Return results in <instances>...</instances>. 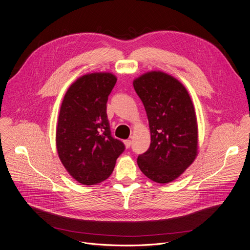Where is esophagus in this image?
I'll list each match as a JSON object with an SVG mask.
<instances>
[{
  "label": "esophagus",
  "instance_id": "1",
  "mask_svg": "<svg viewBox=\"0 0 250 250\" xmlns=\"http://www.w3.org/2000/svg\"><path fill=\"white\" fill-rule=\"evenodd\" d=\"M124 144H125V146H126L127 148H129V147L131 146V145H132V142H131V140H125V141H124Z\"/></svg>",
  "mask_w": 250,
  "mask_h": 250
}]
</instances>
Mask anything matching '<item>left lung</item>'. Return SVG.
Segmentation results:
<instances>
[{"instance_id": "left-lung-1", "label": "left lung", "mask_w": 250, "mask_h": 250, "mask_svg": "<svg viewBox=\"0 0 250 250\" xmlns=\"http://www.w3.org/2000/svg\"><path fill=\"white\" fill-rule=\"evenodd\" d=\"M146 111L150 146L138 156L141 171L165 184L177 179L197 154V122L190 97L176 78L147 72L133 82Z\"/></svg>"}]
</instances>
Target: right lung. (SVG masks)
Masks as SVG:
<instances>
[{"mask_svg": "<svg viewBox=\"0 0 250 250\" xmlns=\"http://www.w3.org/2000/svg\"><path fill=\"white\" fill-rule=\"evenodd\" d=\"M116 77L91 73L67 90L59 115L57 149L67 172L79 183L96 185L112 173L124 144L111 136L106 103Z\"/></svg>", "mask_w": 250, "mask_h": 250, "instance_id": "1", "label": "right lung"}]
</instances>
